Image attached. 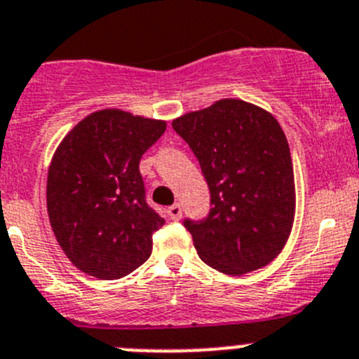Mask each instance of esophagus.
I'll list each match as a JSON object with an SVG mask.
<instances>
[{
  "mask_svg": "<svg viewBox=\"0 0 359 359\" xmlns=\"http://www.w3.org/2000/svg\"><path fill=\"white\" fill-rule=\"evenodd\" d=\"M168 216L172 221L180 219V217H182V209H180V205H177L175 203V205L168 207Z\"/></svg>",
  "mask_w": 359,
  "mask_h": 359,
  "instance_id": "34e87169",
  "label": "esophagus"
}]
</instances>
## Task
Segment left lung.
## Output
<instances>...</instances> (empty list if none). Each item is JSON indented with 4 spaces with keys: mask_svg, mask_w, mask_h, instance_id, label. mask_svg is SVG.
Listing matches in <instances>:
<instances>
[{
    "mask_svg": "<svg viewBox=\"0 0 359 359\" xmlns=\"http://www.w3.org/2000/svg\"><path fill=\"white\" fill-rule=\"evenodd\" d=\"M172 127L195 152L210 189L209 217L184 223L200 259L230 276L273 262L296 216L292 157L273 113L221 99Z\"/></svg>",
    "mask_w": 359,
    "mask_h": 359,
    "instance_id": "1",
    "label": "left lung"
}]
</instances>
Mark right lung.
<instances>
[{
	"mask_svg": "<svg viewBox=\"0 0 359 359\" xmlns=\"http://www.w3.org/2000/svg\"><path fill=\"white\" fill-rule=\"evenodd\" d=\"M164 130V120L106 108L85 116L56 147L46 193L49 223L83 273L118 280L152 253V233L164 219L147 205L140 159Z\"/></svg>",
	"mask_w": 359,
	"mask_h": 359,
	"instance_id": "add662e5",
	"label": "right lung"
}]
</instances>
